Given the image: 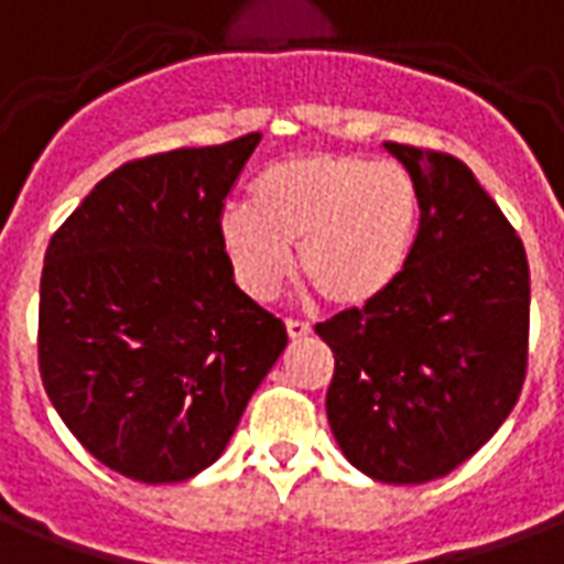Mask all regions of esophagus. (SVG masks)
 <instances>
[{
	"label": "esophagus",
	"mask_w": 564,
	"mask_h": 564,
	"mask_svg": "<svg viewBox=\"0 0 564 564\" xmlns=\"http://www.w3.org/2000/svg\"><path fill=\"white\" fill-rule=\"evenodd\" d=\"M285 330L291 339H300V336H306L312 327L306 322H300V318H285Z\"/></svg>",
	"instance_id": "obj_1"
}]
</instances>
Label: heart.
<instances>
[{
    "label": "heart",
    "instance_id": "heart-1",
    "mask_svg": "<svg viewBox=\"0 0 564 564\" xmlns=\"http://www.w3.org/2000/svg\"><path fill=\"white\" fill-rule=\"evenodd\" d=\"M421 231L414 176L357 152H297L267 164L252 183V207L219 216L221 252L252 297L276 294L300 273L327 303L364 310L400 282Z\"/></svg>",
    "mask_w": 564,
    "mask_h": 564
}]
</instances>
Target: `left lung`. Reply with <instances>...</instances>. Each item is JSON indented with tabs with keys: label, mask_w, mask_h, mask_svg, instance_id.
Returning a JSON list of instances; mask_svg holds the SVG:
<instances>
[{
	"label": "left lung",
	"mask_w": 564,
	"mask_h": 564,
	"mask_svg": "<svg viewBox=\"0 0 564 564\" xmlns=\"http://www.w3.org/2000/svg\"><path fill=\"white\" fill-rule=\"evenodd\" d=\"M384 150L421 195L412 261L384 297L315 333L336 360L327 421L345 459L381 484H426L478 454L520 400L529 261L459 159Z\"/></svg>",
	"instance_id": "obj_1"
}]
</instances>
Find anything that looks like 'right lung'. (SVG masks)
Masks as SVG:
<instances>
[{
  "label": "right lung",
  "mask_w": 564,
  "mask_h": 564,
  "mask_svg": "<svg viewBox=\"0 0 564 564\" xmlns=\"http://www.w3.org/2000/svg\"><path fill=\"white\" fill-rule=\"evenodd\" d=\"M258 141L122 164L44 254V390L74 438L131 480L176 484L213 466L285 351V324L237 288L219 242Z\"/></svg>",
  "instance_id": "right-lung-1"
}]
</instances>
